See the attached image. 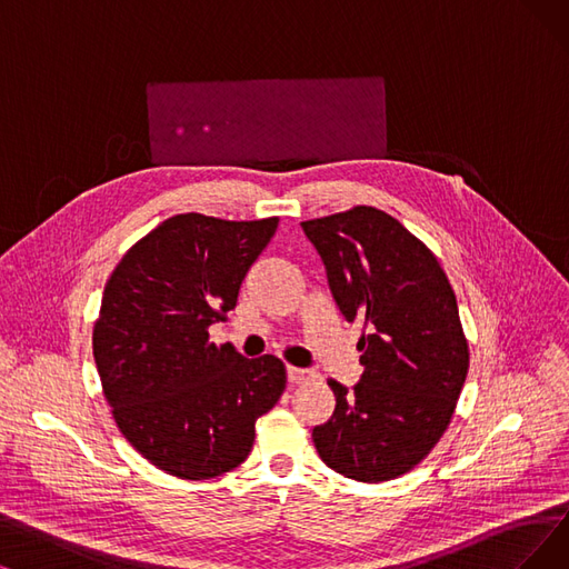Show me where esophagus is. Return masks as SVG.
I'll return each mask as SVG.
<instances>
[{
    "instance_id": "obj_1",
    "label": "esophagus",
    "mask_w": 569,
    "mask_h": 569,
    "mask_svg": "<svg viewBox=\"0 0 569 569\" xmlns=\"http://www.w3.org/2000/svg\"><path fill=\"white\" fill-rule=\"evenodd\" d=\"M287 378H289V382H306V380L315 378V371L299 369V367H287Z\"/></svg>"
}]
</instances>
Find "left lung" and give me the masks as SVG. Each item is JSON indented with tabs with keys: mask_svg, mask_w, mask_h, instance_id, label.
<instances>
[{
	"mask_svg": "<svg viewBox=\"0 0 569 569\" xmlns=\"http://www.w3.org/2000/svg\"><path fill=\"white\" fill-rule=\"evenodd\" d=\"M331 297L363 322V373L336 380L333 416L312 429L327 467L361 483L411 471L446 431L469 369L458 301L437 257L382 210L359 206L303 221Z\"/></svg>",
	"mask_w": 569,
	"mask_h": 569,
	"instance_id": "1",
	"label": "left lung"
}]
</instances>
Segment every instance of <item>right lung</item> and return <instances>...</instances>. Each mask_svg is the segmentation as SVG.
Instances as JSON below:
<instances>
[{
	"instance_id": "right-lung-1",
	"label": "right lung",
	"mask_w": 569,
	"mask_h": 569,
	"mask_svg": "<svg viewBox=\"0 0 569 569\" xmlns=\"http://www.w3.org/2000/svg\"><path fill=\"white\" fill-rule=\"evenodd\" d=\"M278 221L170 217L107 280L93 329L104 399L130 446L177 479H212L244 462L257 418L284 392L278 357L244 359L208 333L236 308Z\"/></svg>"
}]
</instances>
